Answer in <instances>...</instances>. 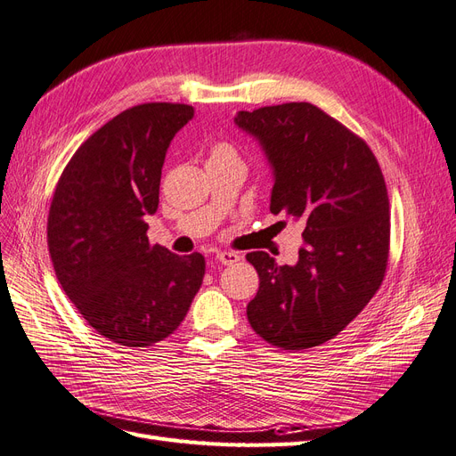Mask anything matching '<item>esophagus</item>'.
<instances>
[{
    "mask_svg": "<svg viewBox=\"0 0 456 456\" xmlns=\"http://www.w3.org/2000/svg\"><path fill=\"white\" fill-rule=\"evenodd\" d=\"M218 262L224 264V265H232L240 260V255L238 253H232V250H221V253H216L215 256Z\"/></svg>",
    "mask_w": 456,
    "mask_h": 456,
    "instance_id": "34e87169",
    "label": "esophagus"
}]
</instances>
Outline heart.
Returning a JSON list of instances; mask_svg holds the SVG:
<instances>
[{"instance_id": "heart-1", "label": "heart", "mask_w": 456, "mask_h": 456, "mask_svg": "<svg viewBox=\"0 0 456 456\" xmlns=\"http://www.w3.org/2000/svg\"><path fill=\"white\" fill-rule=\"evenodd\" d=\"M238 159V152L230 145V143H215L211 147V156L209 159Z\"/></svg>"}]
</instances>
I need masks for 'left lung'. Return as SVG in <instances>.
Here are the masks:
<instances>
[{"label":"left lung","mask_w":456,"mask_h":456,"mask_svg":"<svg viewBox=\"0 0 456 456\" xmlns=\"http://www.w3.org/2000/svg\"><path fill=\"white\" fill-rule=\"evenodd\" d=\"M233 122L272 166L270 211L304 224L294 265H279L264 250L247 255L260 279L247 319L275 347H317L383 282L390 213L381 167L364 139L307 102L240 111Z\"/></svg>","instance_id":"1"}]
</instances>
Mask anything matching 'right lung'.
Returning <instances> with one entry per match:
<instances>
[{"label": "right lung", "mask_w": 456, "mask_h": 456, "mask_svg": "<svg viewBox=\"0 0 456 456\" xmlns=\"http://www.w3.org/2000/svg\"><path fill=\"white\" fill-rule=\"evenodd\" d=\"M194 117L184 103H143L94 132L53 196L46 241L61 289L96 332L124 347L174 334L206 273L147 238L171 139Z\"/></svg>", "instance_id": "1"}]
</instances>
